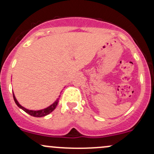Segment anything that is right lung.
I'll use <instances>...</instances> for the list:
<instances>
[{
    "label": "right lung",
    "instance_id": "1",
    "mask_svg": "<svg viewBox=\"0 0 154 154\" xmlns=\"http://www.w3.org/2000/svg\"><path fill=\"white\" fill-rule=\"evenodd\" d=\"M13 97H14V100L15 103H16V104L18 106V107H19L20 108H21V109H23V110H24L25 112H27L28 114L30 115L31 116H33V117H43V116H47V115L50 114V112H52V111L55 109L56 106L58 105V99H59V98L58 99H57V100L55 101L53 104H52L51 105L49 106L48 107L45 108V109H40V110H30V109H26V108L23 107V106L20 105V104H19V102H18L17 100L14 93H13Z\"/></svg>",
    "mask_w": 154,
    "mask_h": 154
}]
</instances>
